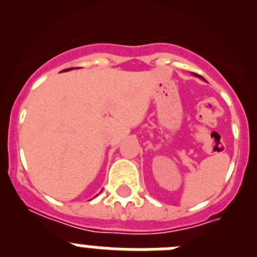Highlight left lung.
I'll return each instance as SVG.
<instances>
[{
    "label": "left lung",
    "instance_id": "1",
    "mask_svg": "<svg viewBox=\"0 0 257 257\" xmlns=\"http://www.w3.org/2000/svg\"><path fill=\"white\" fill-rule=\"evenodd\" d=\"M194 76H198V74H194ZM198 77H199V78H202V79H203V81H206V79L203 78V77H201V76H198Z\"/></svg>",
    "mask_w": 257,
    "mask_h": 257
}]
</instances>
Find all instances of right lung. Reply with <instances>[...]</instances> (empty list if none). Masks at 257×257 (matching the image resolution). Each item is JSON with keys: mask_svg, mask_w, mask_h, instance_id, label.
Returning a JSON list of instances; mask_svg holds the SVG:
<instances>
[{"mask_svg": "<svg viewBox=\"0 0 257 257\" xmlns=\"http://www.w3.org/2000/svg\"><path fill=\"white\" fill-rule=\"evenodd\" d=\"M64 70H70V69H64Z\"/></svg>", "mask_w": 257, "mask_h": 257, "instance_id": "right-lung-1", "label": "right lung"}]
</instances>
